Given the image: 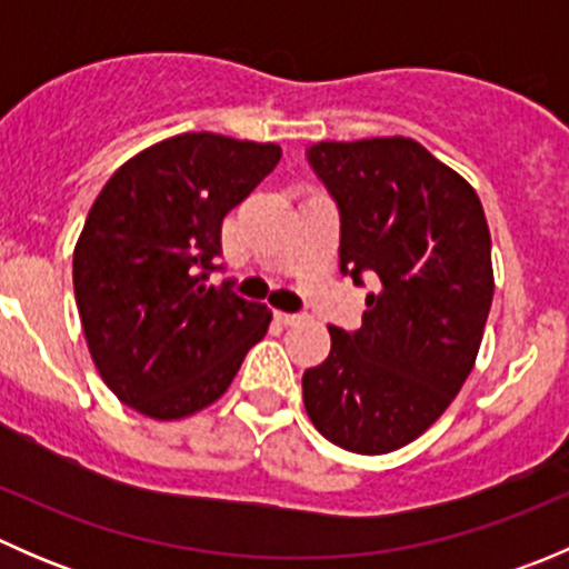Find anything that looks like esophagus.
Segmentation results:
<instances>
[{
  "label": "esophagus",
  "instance_id": "esophagus-1",
  "mask_svg": "<svg viewBox=\"0 0 569 569\" xmlns=\"http://www.w3.org/2000/svg\"><path fill=\"white\" fill-rule=\"evenodd\" d=\"M274 319H278L280 325H300V321H302L300 313H286V311L274 313Z\"/></svg>",
  "mask_w": 569,
  "mask_h": 569
}]
</instances>
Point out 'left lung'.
Returning <instances> with one entry per match:
<instances>
[{
	"mask_svg": "<svg viewBox=\"0 0 569 569\" xmlns=\"http://www.w3.org/2000/svg\"><path fill=\"white\" fill-rule=\"evenodd\" d=\"M308 162L341 211V272L380 283L363 325L330 330L302 375L313 427L355 455L427 432L473 371L492 306L490 228L465 178L410 137L317 142Z\"/></svg>",
	"mask_w": 569,
	"mask_h": 569,
	"instance_id": "8db88e82",
	"label": "left lung"
}]
</instances>
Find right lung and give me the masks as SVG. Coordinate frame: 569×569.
<instances>
[{"label": "right lung", "instance_id": "obj_1", "mask_svg": "<svg viewBox=\"0 0 569 569\" xmlns=\"http://www.w3.org/2000/svg\"><path fill=\"white\" fill-rule=\"evenodd\" d=\"M280 146L187 131L120 164L73 248V295L101 380L153 421L214 405L272 311L206 274L222 220L274 170Z\"/></svg>", "mask_w": 569, "mask_h": 569}]
</instances>
